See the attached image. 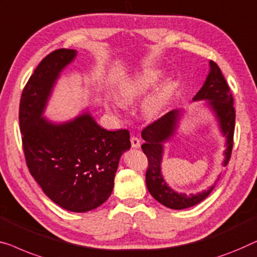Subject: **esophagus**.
<instances>
[{
    "instance_id": "esophagus-1",
    "label": "esophagus",
    "mask_w": 257,
    "mask_h": 257,
    "mask_svg": "<svg viewBox=\"0 0 257 257\" xmlns=\"http://www.w3.org/2000/svg\"><path fill=\"white\" fill-rule=\"evenodd\" d=\"M140 139L138 137H131V145H132V147L133 148H139L140 147Z\"/></svg>"
}]
</instances>
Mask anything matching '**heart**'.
<instances>
[{
  "instance_id": "1",
  "label": "heart",
  "mask_w": 257,
  "mask_h": 257,
  "mask_svg": "<svg viewBox=\"0 0 257 257\" xmlns=\"http://www.w3.org/2000/svg\"><path fill=\"white\" fill-rule=\"evenodd\" d=\"M163 75H165V70L159 67L145 68L131 74L121 81L119 88H118L120 99H107L105 102V107L112 112L124 109V103H132L136 99L144 97L160 82ZM174 90L175 83L172 79H165L160 82L141 104V111L145 116L158 117L165 112L172 101Z\"/></svg>"
}]
</instances>
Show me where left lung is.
I'll return each instance as SVG.
<instances>
[{"label":"left lung","mask_w":257,"mask_h":257,"mask_svg":"<svg viewBox=\"0 0 257 257\" xmlns=\"http://www.w3.org/2000/svg\"><path fill=\"white\" fill-rule=\"evenodd\" d=\"M210 72L200 90L192 98V102L205 101L204 105L213 114L220 135L225 138V151L222 166H227L233 147L234 126H235V110L233 107V97L229 92L228 84L218 65L209 62ZM187 111L176 109L160 118L153 124L148 125L141 132L145 143L141 145L143 152L147 155L148 169L146 172V185L148 191L162 205L173 210H184L203 202L215 187L217 181L206 189L197 193L178 192L167 183L161 172L165 144L176 136L181 120Z\"/></svg>","instance_id":"obj_1"}]
</instances>
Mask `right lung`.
I'll return each mask as SVG.
<instances>
[{
	"label": "right lung",
	"instance_id": "1",
	"mask_svg": "<svg viewBox=\"0 0 257 257\" xmlns=\"http://www.w3.org/2000/svg\"><path fill=\"white\" fill-rule=\"evenodd\" d=\"M76 55L61 48L43 59L22 92L20 126L27 165L44 193L62 209L88 212L111 196L131 141L127 130L107 131L88 110L66 121L44 116L62 70Z\"/></svg>",
	"mask_w": 257,
	"mask_h": 257
}]
</instances>
